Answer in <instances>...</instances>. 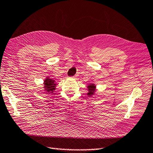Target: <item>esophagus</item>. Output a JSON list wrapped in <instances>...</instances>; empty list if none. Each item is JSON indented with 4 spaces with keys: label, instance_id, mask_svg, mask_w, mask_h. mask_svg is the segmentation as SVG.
<instances>
[{
    "label": "esophagus",
    "instance_id": "34e87169",
    "mask_svg": "<svg viewBox=\"0 0 153 153\" xmlns=\"http://www.w3.org/2000/svg\"><path fill=\"white\" fill-rule=\"evenodd\" d=\"M76 77H77V76H74L72 77V78H74V79H76Z\"/></svg>",
    "mask_w": 153,
    "mask_h": 153
}]
</instances>
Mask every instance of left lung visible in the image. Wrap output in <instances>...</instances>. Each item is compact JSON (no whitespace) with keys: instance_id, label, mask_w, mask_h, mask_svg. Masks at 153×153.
I'll return each mask as SVG.
<instances>
[{"instance_id":"left-lung-1","label":"left lung","mask_w":153,"mask_h":153,"mask_svg":"<svg viewBox=\"0 0 153 153\" xmlns=\"http://www.w3.org/2000/svg\"><path fill=\"white\" fill-rule=\"evenodd\" d=\"M88 92L87 93V95L89 97H92L94 95L96 94L95 92L96 91V85L94 83H91L88 85Z\"/></svg>"}]
</instances>
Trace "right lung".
Returning a JSON list of instances; mask_svg holds the SVG:
<instances>
[{
  "instance_id": "obj_1",
  "label": "right lung",
  "mask_w": 153,
  "mask_h": 153,
  "mask_svg": "<svg viewBox=\"0 0 153 153\" xmlns=\"http://www.w3.org/2000/svg\"><path fill=\"white\" fill-rule=\"evenodd\" d=\"M44 88L46 94H53V92L56 90V82L53 79H50L49 77H47L44 81Z\"/></svg>"
}]
</instances>
